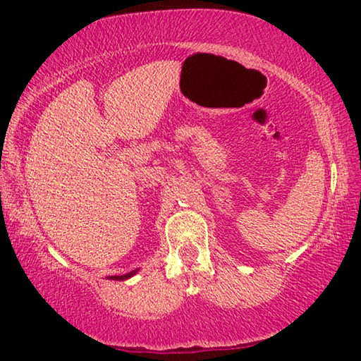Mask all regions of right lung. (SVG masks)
I'll return each instance as SVG.
<instances>
[{
    "instance_id": "add662e5",
    "label": "right lung",
    "mask_w": 361,
    "mask_h": 361,
    "mask_svg": "<svg viewBox=\"0 0 361 361\" xmlns=\"http://www.w3.org/2000/svg\"><path fill=\"white\" fill-rule=\"evenodd\" d=\"M138 271V269H135V271H130L129 274H124V276H111L109 279H113V280H126V279H129V277H132L133 274H135Z\"/></svg>"
}]
</instances>
